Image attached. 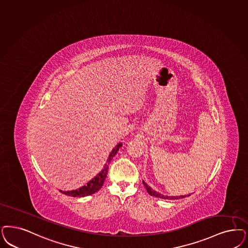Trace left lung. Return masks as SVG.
Segmentation results:
<instances>
[{"instance_id": "1", "label": "left lung", "mask_w": 248, "mask_h": 248, "mask_svg": "<svg viewBox=\"0 0 248 248\" xmlns=\"http://www.w3.org/2000/svg\"><path fill=\"white\" fill-rule=\"evenodd\" d=\"M143 184H144V186H145L146 191H147V192L149 193V195H151V196L160 198V199H165V200H179V199H182V198L187 197V195H181V196H165V195H163L161 193H159V192L154 190L151 187H149V186L145 183V181H143ZM188 196H189V195H188Z\"/></svg>"}]
</instances>
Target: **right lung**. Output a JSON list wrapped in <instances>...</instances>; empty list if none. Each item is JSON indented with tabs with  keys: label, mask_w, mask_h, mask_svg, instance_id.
Here are the masks:
<instances>
[{
	"label": "right lung",
	"mask_w": 248,
	"mask_h": 248,
	"mask_svg": "<svg viewBox=\"0 0 248 248\" xmlns=\"http://www.w3.org/2000/svg\"><path fill=\"white\" fill-rule=\"evenodd\" d=\"M123 145L122 143H120L115 146V148H113V150L111 151V154L109 155V158L107 159V163L105 164L103 170L101 171L95 178L93 180H90L87 185L81 187V188H78L75 190H70V191H63L60 190L61 193L71 197H85L88 195H92L95 192H97L100 188H102V186L104 183V180L107 177V173H108V169H109V164L111 161L112 157L117 153V151L119 150L120 147Z\"/></svg>",
	"instance_id": "1"
}]
</instances>
